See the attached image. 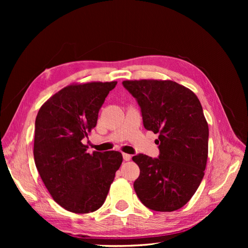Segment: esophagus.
<instances>
[{
    "label": "esophagus",
    "mask_w": 248,
    "mask_h": 248,
    "mask_svg": "<svg viewBox=\"0 0 248 248\" xmlns=\"http://www.w3.org/2000/svg\"><path fill=\"white\" fill-rule=\"evenodd\" d=\"M123 158L125 161H129L131 159V155L129 154H126V153H123Z\"/></svg>",
    "instance_id": "1"
}]
</instances>
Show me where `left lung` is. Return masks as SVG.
Wrapping results in <instances>:
<instances>
[{
	"label": "left lung",
	"instance_id": "obj_1",
	"mask_svg": "<svg viewBox=\"0 0 248 248\" xmlns=\"http://www.w3.org/2000/svg\"><path fill=\"white\" fill-rule=\"evenodd\" d=\"M140 108L147 130L159 133V155L138 154L140 168L133 187L147 208L171 212L197 191L208 158L209 127L197 95L172 80H124Z\"/></svg>",
	"mask_w": 248,
	"mask_h": 248
}]
</instances>
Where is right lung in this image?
I'll use <instances>...</instances> for the list:
<instances>
[{"label": "right lung", "instance_id": "obj_1", "mask_svg": "<svg viewBox=\"0 0 248 248\" xmlns=\"http://www.w3.org/2000/svg\"><path fill=\"white\" fill-rule=\"evenodd\" d=\"M116 85L117 81H97L67 86L37 114L36 168L52 199L70 212L99 209L123 161L118 151L90 154L81 142L96 126L99 109Z\"/></svg>", "mask_w": 248, "mask_h": 248}]
</instances>
